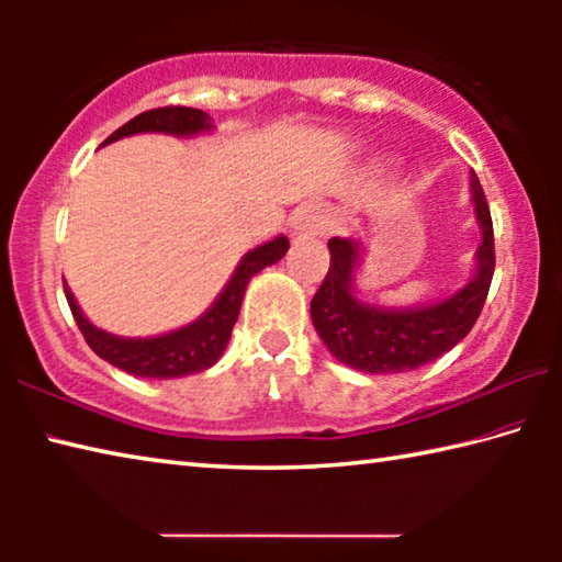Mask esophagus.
Returning a JSON list of instances; mask_svg holds the SVG:
<instances>
[{"label":"esophagus","mask_w":562,"mask_h":562,"mask_svg":"<svg viewBox=\"0 0 562 562\" xmlns=\"http://www.w3.org/2000/svg\"><path fill=\"white\" fill-rule=\"evenodd\" d=\"M329 211L319 203H307L302 205L297 213L292 215V235L297 237H312V235H322L329 227Z\"/></svg>","instance_id":"obj_1"}]
</instances>
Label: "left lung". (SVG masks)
Instances as JSON below:
<instances>
[{
	"mask_svg": "<svg viewBox=\"0 0 562 562\" xmlns=\"http://www.w3.org/2000/svg\"><path fill=\"white\" fill-rule=\"evenodd\" d=\"M471 201L481 227L475 250V274L451 297L422 307L394 310L359 300L355 272L361 260V243L355 237H331L329 272L310 304L317 335L341 364L369 374H402L439 359L469 335L479 319L496 268L493 223L475 173Z\"/></svg>",
	"mask_w": 562,
	"mask_h": 562,
	"instance_id": "obj_1",
	"label": "left lung"
}]
</instances>
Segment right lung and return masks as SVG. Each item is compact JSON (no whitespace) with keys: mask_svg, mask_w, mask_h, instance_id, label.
<instances>
[{"mask_svg":"<svg viewBox=\"0 0 562 562\" xmlns=\"http://www.w3.org/2000/svg\"><path fill=\"white\" fill-rule=\"evenodd\" d=\"M168 133V136H195V133L213 131V121L201 109H188V106H166V109H150L138 113L136 119L123 123L119 131H113L106 138V144L119 138L133 136V133ZM103 144V146H106ZM290 240L284 235H278L274 240L258 245L250 250L237 265L231 282L225 284L223 292L217 294V300L203 312L201 317L190 325L168 331L160 337H146V339H133V337H116L109 335L99 327H93L91 322L83 317L79 304L74 300V292L66 288V302H69L71 315L79 325L87 345L97 351L101 359H106L109 364L123 369L133 376H146V379H176L188 376L195 372H205L211 369L227 347L231 331L240 315V304L245 297L247 282L255 274L274 265L284 258Z\"/></svg>","mask_w":562,"mask_h":562,"instance_id":"add662e5","label":"right lung"}]
</instances>
